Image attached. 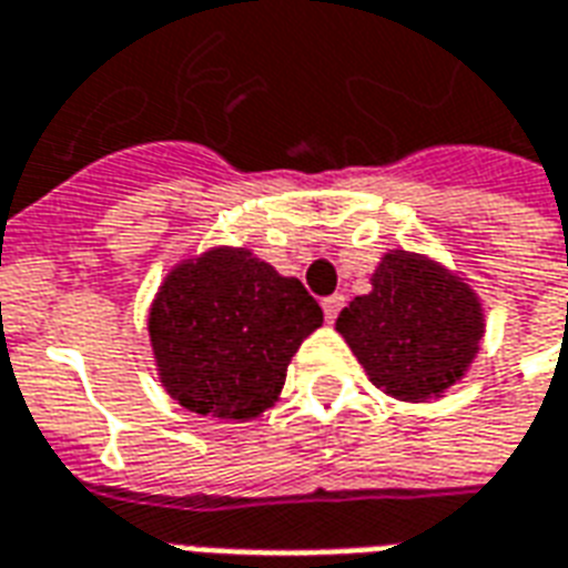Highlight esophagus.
Instances as JSON below:
<instances>
[{
    "instance_id": "esophagus-1",
    "label": "esophagus",
    "mask_w": 568,
    "mask_h": 568,
    "mask_svg": "<svg viewBox=\"0 0 568 568\" xmlns=\"http://www.w3.org/2000/svg\"><path fill=\"white\" fill-rule=\"evenodd\" d=\"M343 304H346V297H343V295H331V297H325V301H322V310H325L327 322H334V318L339 316Z\"/></svg>"
}]
</instances>
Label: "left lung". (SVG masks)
Segmentation results:
<instances>
[{"instance_id": "8db88e82", "label": "left lung", "mask_w": 568, "mask_h": 568, "mask_svg": "<svg viewBox=\"0 0 568 568\" xmlns=\"http://www.w3.org/2000/svg\"><path fill=\"white\" fill-rule=\"evenodd\" d=\"M369 285L337 318L352 355L397 400L443 397L464 379L485 337L476 292L439 262L406 250H390Z\"/></svg>"}]
</instances>
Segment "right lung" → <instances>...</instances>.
<instances>
[{"instance_id": "right-lung-1", "label": "right lung", "mask_w": 568, "mask_h": 568, "mask_svg": "<svg viewBox=\"0 0 568 568\" xmlns=\"http://www.w3.org/2000/svg\"><path fill=\"white\" fill-rule=\"evenodd\" d=\"M322 318L301 280L243 246H213L168 273L146 327L159 379L180 406L250 422L280 400L285 369Z\"/></svg>"}]
</instances>
